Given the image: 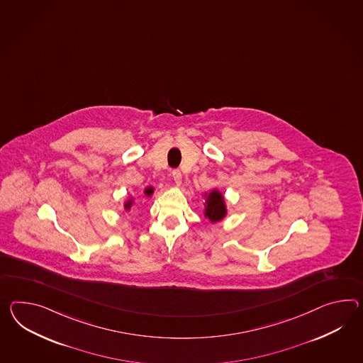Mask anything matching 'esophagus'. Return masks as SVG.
Listing matches in <instances>:
<instances>
[{"mask_svg": "<svg viewBox=\"0 0 363 363\" xmlns=\"http://www.w3.org/2000/svg\"><path fill=\"white\" fill-rule=\"evenodd\" d=\"M172 177H173V179H174L176 185H181V182H182V174H181V172H179L178 169H174V170L172 172Z\"/></svg>", "mask_w": 363, "mask_h": 363, "instance_id": "obj_1", "label": "esophagus"}]
</instances>
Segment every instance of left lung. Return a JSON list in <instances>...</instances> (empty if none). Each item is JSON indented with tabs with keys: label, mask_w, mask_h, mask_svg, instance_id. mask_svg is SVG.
Returning <instances> with one entry per match:
<instances>
[{
	"label": "left lung",
	"mask_w": 363,
	"mask_h": 363,
	"mask_svg": "<svg viewBox=\"0 0 363 363\" xmlns=\"http://www.w3.org/2000/svg\"><path fill=\"white\" fill-rule=\"evenodd\" d=\"M206 196V204H204V216L208 218L211 223L220 221L225 218L227 215V207L224 202V196L219 190L213 189Z\"/></svg>",
	"instance_id": "8db88e82"
}]
</instances>
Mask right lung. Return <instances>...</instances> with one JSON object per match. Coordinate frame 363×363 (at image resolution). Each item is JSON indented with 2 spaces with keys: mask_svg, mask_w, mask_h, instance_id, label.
<instances>
[{
  "mask_svg": "<svg viewBox=\"0 0 363 363\" xmlns=\"http://www.w3.org/2000/svg\"><path fill=\"white\" fill-rule=\"evenodd\" d=\"M144 194L148 195V196H150V195L153 194V187H147V189H145V190H144ZM133 198H131V199H128V201H127V202H125V203H124V210H125V211H127V210H130V208H131V206H133Z\"/></svg>",
  "mask_w": 363,
  "mask_h": 363,
  "instance_id": "add662e5",
  "label": "right lung"
}]
</instances>
